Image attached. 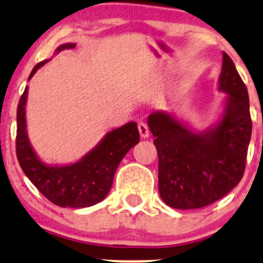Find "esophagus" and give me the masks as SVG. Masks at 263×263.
Listing matches in <instances>:
<instances>
[{"label":"esophagus","instance_id":"1","mask_svg":"<svg viewBox=\"0 0 263 263\" xmlns=\"http://www.w3.org/2000/svg\"><path fill=\"white\" fill-rule=\"evenodd\" d=\"M137 128H139V132H140V135H141V137H144V139L148 137L150 131H148V127L144 123V122H140L139 126H137Z\"/></svg>","mask_w":263,"mask_h":263}]
</instances>
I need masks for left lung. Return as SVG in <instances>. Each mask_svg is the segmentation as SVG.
<instances>
[{
	"instance_id": "8db88e82",
	"label": "left lung",
	"mask_w": 263,
	"mask_h": 263,
	"mask_svg": "<svg viewBox=\"0 0 263 263\" xmlns=\"http://www.w3.org/2000/svg\"><path fill=\"white\" fill-rule=\"evenodd\" d=\"M217 90L225 92L222 112L203 131H195L165 110L147 118L159 156V193L173 209L211 205L228 195L245 173L252 135L248 91L225 52Z\"/></svg>"
}]
</instances>
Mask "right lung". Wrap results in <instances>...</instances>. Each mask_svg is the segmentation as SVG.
<instances>
[{
	"instance_id": "add662e5",
	"label": "right lung",
	"mask_w": 263,
	"mask_h": 263,
	"mask_svg": "<svg viewBox=\"0 0 263 263\" xmlns=\"http://www.w3.org/2000/svg\"><path fill=\"white\" fill-rule=\"evenodd\" d=\"M75 47V43L61 44L54 53ZM48 61L38 63L31 71L29 80ZM26 100L28 86L21 95L16 115V155L25 176L44 197L61 208H89L104 200L112 187L119 163L135 145L139 144L140 134L136 122H128L107 132L97 146L85 154L80 160L66 165H50L39 159L29 140Z\"/></svg>"
}]
</instances>
